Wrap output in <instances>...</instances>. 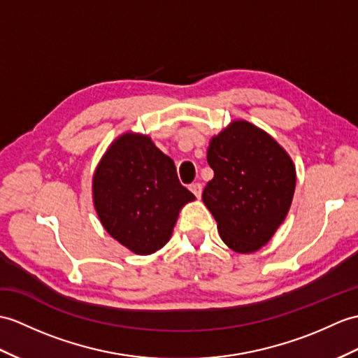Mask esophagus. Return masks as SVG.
Here are the masks:
<instances>
[{
    "label": "esophagus",
    "instance_id": "esophagus-1",
    "mask_svg": "<svg viewBox=\"0 0 358 358\" xmlns=\"http://www.w3.org/2000/svg\"><path fill=\"white\" fill-rule=\"evenodd\" d=\"M190 192H192L196 198H201V194H203L201 182H194V185H190Z\"/></svg>",
    "mask_w": 358,
    "mask_h": 358
}]
</instances>
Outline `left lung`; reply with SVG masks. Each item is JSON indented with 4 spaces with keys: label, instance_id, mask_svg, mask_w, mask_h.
<instances>
[{
    "label": "left lung",
    "instance_id": "1",
    "mask_svg": "<svg viewBox=\"0 0 358 358\" xmlns=\"http://www.w3.org/2000/svg\"><path fill=\"white\" fill-rule=\"evenodd\" d=\"M207 163L215 176L204 187L203 201L221 239L236 253L257 252L276 234L292 206V157L268 132L234 120L210 138Z\"/></svg>",
    "mask_w": 358,
    "mask_h": 358
}]
</instances>
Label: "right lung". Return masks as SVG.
<instances>
[{"instance_id": "right-lung-1", "label": "right lung", "mask_w": 358, "mask_h": 358, "mask_svg": "<svg viewBox=\"0 0 358 358\" xmlns=\"http://www.w3.org/2000/svg\"><path fill=\"white\" fill-rule=\"evenodd\" d=\"M194 199L171 157L138 132L115 138L93 176V203L103 229L136 255L166 245L180 210Z\"/></svg>"}]
</instances>
